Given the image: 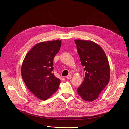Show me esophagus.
Instances as JSON below:
<instances>
[{
    "label": "esophagus",
    "instance_id": "esophagus-1",
    "mask_svg": "<svg viewBox=\"0 0 129 129\" xmlns=\"http://www.w3.org/2000/svg\"><path fill=\"white\" fill-rule=\"evenodd\" d=\"M66 78H67V79H71L72 78V77H71V75H68V76H66Z\"/></svg>",
    "mask_w": 129,
    "mask_h": 129
}]
</instances>
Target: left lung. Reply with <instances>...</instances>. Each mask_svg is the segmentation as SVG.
Wrapping results in <instances>:
<instances>
[{
	"mask_svg": "<svg viewBox=\"0 0 129 129\" xmlns=\"http://www.w3.org/2000/svg\"><path fill=\"white\" fill-rule=\"evenodd\" d=\"M85 76L78 93L85 101L97 99L109 82L110 70L106 55L98 44L90 40H75Z\"/></svg>",
	"mask_w": 129,
	"mask_h": 129,
	"instance_id": "obj_1",
	"label": "left lung"
}]
</instances>
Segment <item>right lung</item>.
Masks as SVG:
<instances>
[{
  "label": "right lung",
  "instance_id": "add662e5",
  "mask_svg": "<svg viewBox=\"0 0 129 129\" xmlns=\"http://www.w3.org/2000/svg\"><path fill=\"white\" fill-rule=\"evenodd\" d=\"M61 42L57 40L36 44L22 63V78L31 92L41 100H47L59 89L61 80L52 73L53 61Z\"/></svg>",
  "mask_w": 129,
  "mask_h": 129
}]
</instances>
